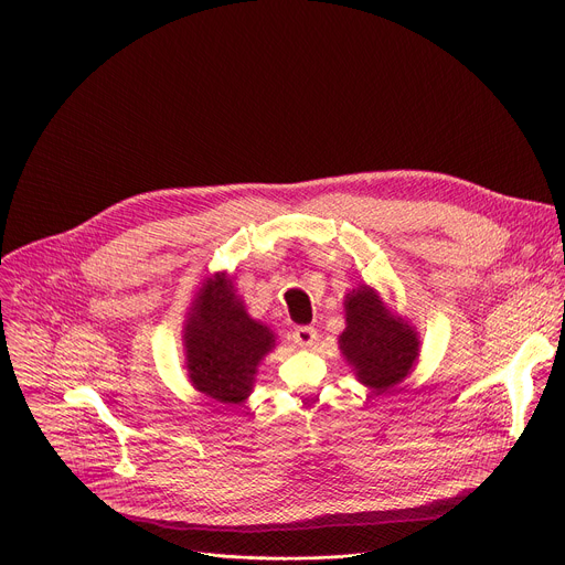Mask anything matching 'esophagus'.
Here are the masks:
<instances>
[{
  "label": "esophagus",
  "instance_id": "obj_1",
  "mask_svg": "<svg viewBox=\"0 0 565 565\" xmlns=\"http://www.w3.org/2000/svg\"><path fill=\"white\" fill-rule=\"evenodd\" d=\"M292 340H295L297 347L310 349L317 342V329H312V327H297L292 331Z\"/></svg>",
  "mask_w": 565,
  "mask_h": 565
}]
</instances>
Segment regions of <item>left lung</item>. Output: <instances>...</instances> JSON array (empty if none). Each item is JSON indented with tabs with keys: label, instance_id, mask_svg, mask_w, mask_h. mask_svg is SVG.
<instances>
[{
	"label": "left lung",
	"instance_id": "obj_1",
	"mask_svg": "<svg viewBox=\"0 0 565 565\" xmlns=\"http://www.w3.org/2000/svg\"><path fill=\"white\" fill-rule=\"evenodd\" d=\"M347 329L340 349L358 380L384 393L405 380L418 360V333L405 319L391 315L377 292L360 286L344 299Z\"/></svg>",
	"mask_w": 565,
	"mask_h": 565
}]
</instances>
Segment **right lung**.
<instances>
[{
    "label": "right lung",
    "instance_id": "add662e5",
    "mask_svg": "<svg viewBox=\"0 0 565 565\" xmlns=\"http://www.w3.org/2000/svg\"><path fill=\"white\" fill-rule=\"evenodd\" d=\"M188 377L218 405H241L257 366L275 349V333L246 312L225 273L207 277L185 321Z\"/></svg>",
    "mask_w": 565,
    "mask_h": 565
}]
</instances>
